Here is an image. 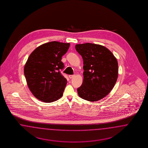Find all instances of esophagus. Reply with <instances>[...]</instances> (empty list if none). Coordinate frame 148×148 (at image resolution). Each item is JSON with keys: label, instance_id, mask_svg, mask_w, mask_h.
I'll list each match as a JSON object with an SVG mask.
<instances>
[{"label": "esophagus", "instance_id": "1", "mask_svg": "<svg viewBox=\"0 0 148 148\" xmlns=\"http://www.w3.org/2000/svg\"><path fill=\"white\" fill-rule=\"evenodd\" d=\"M74 76H75V75H69V77L70 79H72V78H73Z\"/></svg>", "mask_w": 148, "mask_h": 148}]
</instances>
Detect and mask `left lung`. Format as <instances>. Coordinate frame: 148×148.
I'll return each mask as SVG.
<instances>
[{"instance_id": "obj_1", "label": "left lung", "mask_w": 148, "mask_h": 148, "mask_svg": "<svg viewBox=\"0 0 148 148\" xmlns=\"http://www.w3.org/2000/svg\"><path fill=\"white\" fill-rule=\"evenodd\" d=\"M75 49L84 61V80L77 90L86 100L102 99L113 89L118 74V66L113 54L101 45L87 43L76 45Z\"/></svg>"}]
</instances>
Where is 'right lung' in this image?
I'll list each match as a JSON object with an SVG mask.
<instances>
[{"label":"right lung","mask_w":148,"mask_h":148,"mask_svg":"<svg viewBox=\"0 0 148 148\" xmlns=\"http://www.w3.org/2000/svg\"><path fill=\"white\" fill-rule=\"evenodd\" d=\"M69 43L50 42L41 45L30 55L24 66L29 88L40 101L51 103L62 96L67 81L61 74V61Z\"/></svg>","instance_id":"obj_1"}]
</instances>
